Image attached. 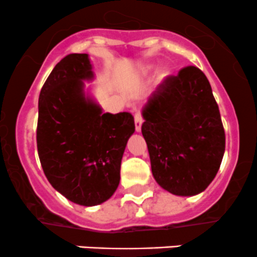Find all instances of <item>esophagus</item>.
<instances>
[{"instance_id":"obj_1","label":"esophagus","mask_w":257,"mask_h":257,"mask_svg":"<svg viewBox=\"0 0 257 257\" xmlns=\"http://www.w3.org/2000/svg\"><path fill=\"white\" fill-rule=\"evenodd\" d=\"M134 123H136V131L141 132L142 124H143V118H142L141 113H136V115H134Z\"/></svg>"}]
</instances>
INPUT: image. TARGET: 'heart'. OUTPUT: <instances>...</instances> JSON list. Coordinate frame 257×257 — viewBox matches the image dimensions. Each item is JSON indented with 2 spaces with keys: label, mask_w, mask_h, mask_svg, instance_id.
Returning <instances> with one entry per match:
<instances>
[{
  "label": "heart",
  "mask_w": 257,
  "mask_h": 257,
  "mask_svg": "<svg viewBox=\"0 0 257 257\" xmlns=\"http://www.w3.org/2000/svg\"><path fill=\"white\" fill-rule=\"evenodd\" d=\"M152 69H153V66H149V64H148V66H144L143 68L141 69V74H148L149 72H152Z\"/></svg>",
  "instance_id": "b5f03b06"
}]
</instances>
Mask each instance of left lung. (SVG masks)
<instances>
[{"label": "left lung", "mask_w": 257, "mask_h": 257, "mask_svg": "<svg viewBox=\"0 0 257 257\" xmlns=\"http://www.w3.org/2000/svg\"><path fill=\"white\" fill-rule=\"evenodd\" d=\"M142 114V133L157 183L179 196L205 190L225 152L221 116L205 74L188 66L178 76L167 77Z\"/></svg>", "instance_id": "1"}]
</instances>
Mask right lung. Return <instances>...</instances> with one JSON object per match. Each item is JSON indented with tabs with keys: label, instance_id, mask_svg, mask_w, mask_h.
Here are the masks:
<instances>
[{
	"label": "right lung",
	"instance_id": "1",
	"mask_svg": "<svg viewBox=\"0 0 257 257\" xmlns=\"http://www.w3.org/2000/svg\"><path fill=\"white\" fill-rule=\"evenodd\" d=\"M88 54L56 64L38 99L37 149L51 185L72 203L94 206L113 195L120 180L126 142L136 131L131 113H103L84 93L92 80Z\"/></svg>",
	"mask_w": 257,
	"mask_h": 257
}]
</instances>
